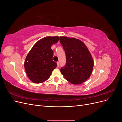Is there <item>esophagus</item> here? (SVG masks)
Returning a JSON list of instances; mask_svg holds the SVG:
<instances>
[{
	"mask_svg": "<svg viewBox=\"0 0 122 122\" xmlns=\"http://www.w3.org/2000/svg\"><path fill=\"white\" fill-rule=\"evenodd\" d=\"M56 63H57V67H59V66H60V62L57 61Z\"/></svg>",
	"mask_w": 122,
	"mask_h": 122,
	"instance_id": "1",
	"label": "esophagus"
}]
</instances>
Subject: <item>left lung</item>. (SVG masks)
<instances>
[{"mask_svg":"<svg viewBox=\"0 0 122 122\" xmlns=\"http://www.w3.org/2000/svg\"><path fill=\"white\" fill-rule=\"evenodd\" d=\"M60 40L66 56V64L61 72L70 82L81 84L88 79L93 71L94 61L90 51L78 39L60 36Z\"/></svg>","mask_w":122,"mask_h":122,"instance_id":"left-lung-1","label":"left lung"}]
</instances>
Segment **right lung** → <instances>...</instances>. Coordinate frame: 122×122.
I'll return each instance as SVG.
<instances>
[{
	"label": "right lung",
	"mask_w": 122,
	"mask_h": 122,
	"mask_svg": "<svg viewBox=\"0 0 122 122\" xmlns=\"http://www.w3.org/2000/svg\"><path fill=\"white\" fill-rule=\"evenodd\" d=\"M58 40V36H46L38 41L29 51L25 59L24 68L32 82H44L56 68L57 64L53 61V51L51 46Z\"/></svg>",
	"instance_id": "obj_1"
}]
</instances>
